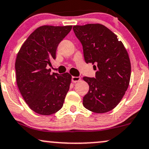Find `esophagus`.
Masks as SVG:
<instances>
[{
	"label": "esophagus",
	"instance_id": "esophagus-1",
	"mask_svg": "<svg viewBox=\"0 0 149 149\" xmlns=\"http://www.w3.org/2000/svg\"><path fill=\"white\" fill-rule=\"evenodd\" d=\"M80 79L81 77H72V81L73 83H76V82L80 81Z\"/></svg>",
	"mask_w": 149,
	"mask_h": 149
}]
</instances>
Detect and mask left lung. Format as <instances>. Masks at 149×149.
<instances>
[{
	"label": "left lung",
	"mask_w": 149,
	"mask_h": 149,
	"mask_svg": "<svg viewBox=\"0 0 149 149\" xmlns=\"http://www.w3.org/2000/svg\"><path fill=\"white\" fill-rule=\"evenodd\" d=\"M73 30L82 44L86 63L97 70L95 78H83L89 85L83 105L96 113L111 111L129 85L131 66L127 51L116 34L102 24L74 25Z\"/></svg>",
	"instance_id": "obj_1"
}]
</instances>
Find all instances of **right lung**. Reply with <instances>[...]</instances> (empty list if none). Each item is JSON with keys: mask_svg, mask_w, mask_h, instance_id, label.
Returning <instances> with one entry per match:
<instances>
[{"mask_svg": "<svg viewBox=\"0 0 149 149\" xmlns=\"http://www.w3.org/2000/svg\"><path fill=\"white\" fill-rule=\"evenodd\" d=\"M72 25H43L36 29L24 42L16 56V83L31 109L43 115H52L63 106L72 76L47 69L56 58L58 44L70 32Z\"/></svg>", "mask_w": 149, "mask_h": 149, "instance_id": "obj_1", "label": "right lung"}]
</instances>
